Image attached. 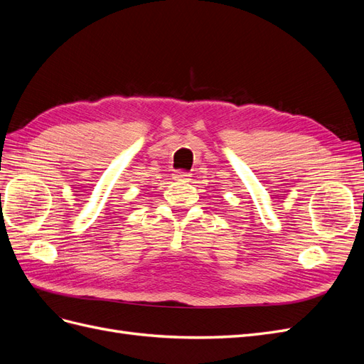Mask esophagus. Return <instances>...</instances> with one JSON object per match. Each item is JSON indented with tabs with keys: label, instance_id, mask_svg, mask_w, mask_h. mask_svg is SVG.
Segmentation results:
<instances>
[{
	"label": "esophagus",
	"instance_id": "1",
	"mask_svg": "<svg viewBox=\"0 0 364 364\" xmlns=\"http://www.w3.org/2000/svg\"><path fill=\"white\" fill-rule=\"evenodd\" d=\"M173 179L178 181V182H188L191 179V174L186 173V171H174Z\"/></svg>",
	"mask_w": 364,
	"mask_h": 364
}]
</instances>
